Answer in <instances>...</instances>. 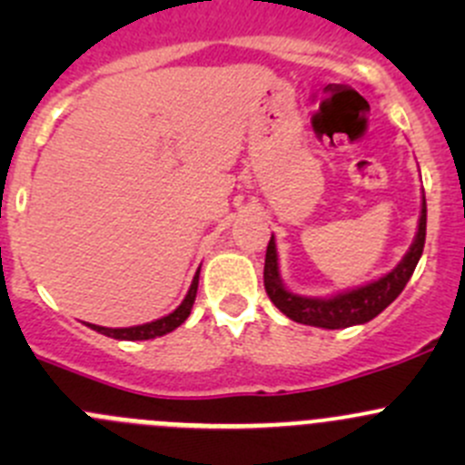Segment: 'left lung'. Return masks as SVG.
I'll return each mask as SVG.
<instances>
[{
  "label": "left lung",
  "mask_w": 465,
  "mask_h": 465,
  "mask_svg": "<svg viewBox=\"0 0 465 465\" xmlns=\"http://www.w3.org/2000/svg\"><path fill=\"white\" fill-rule=\"evenodd\" d=\"M425 227H428V204H420V218H419V232H416L414 242L402 256V261L393 267L389 274L380 276L378 281L362 285V288L346 290V292L335 294L328 299L317 297H299V294L290 292L283 285L279 274V256H276V242L274 236L267 242L265 252V270H262V283H265L267 297L272 299L276 308L297 323H306V326L328 328H349L358 326V323L371 322L378 317L398 294L405 290L407 281L414 274L416 265H419L420 254L425 247Z\"/></svg>",
  "instance_id": "8db88e82"
}]
</instances>
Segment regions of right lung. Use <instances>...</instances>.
<instances>
[{
	"instance_id": "right-lung-1",
	"label": "right lung",
	"mask_w": 465,
	"mask_h": 465,
	"mask_svg": "<svg viewBox=\"0 0 465 465\" xmlns=\"http://www.w3.org/2000/svg\"><path fill=\"white\" fill-rule=\"evenodd\" d=\"M198 281H200V270L195 272L193 281H191V288L186 292L184 302L171 312V315L162 317V320H154L148 323H142V326H130V328H105V326H96V323H89V328L101 335L114 337V340H128V341H137V340H153V337H162L166 332L175 331L177 326L186 322V317L191 315V308H193L195 294H198Z\"/></svg>"
}]
</instances>
